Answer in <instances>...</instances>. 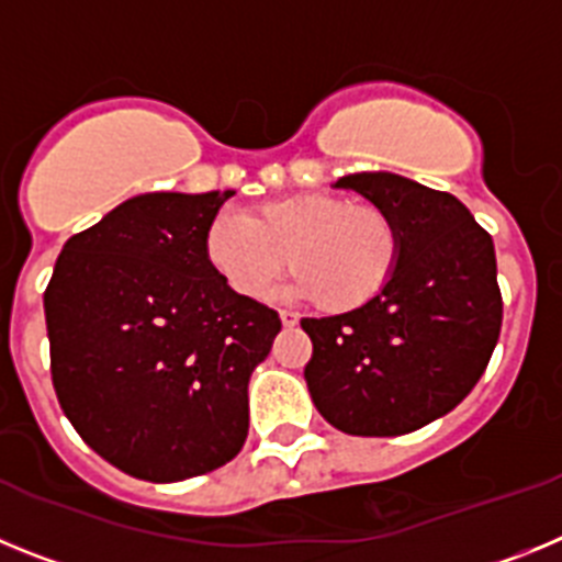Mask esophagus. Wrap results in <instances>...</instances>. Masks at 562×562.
<instances>
[{
  "label": "esophagus",
  "instance_id": "1",
  "mask_svg": "<svg viewBox=\"0 0 562 562\" xmlns=\"http://www.w3.org/2000/svg\"><path fill=\"white\" fill-rule=\"evenodd\" d=\"M278 317H281V324H284L286 329L297 326V321H301V315H297V312H290V310H281L278 312Z\"/></svg>",
  "mask_w": 562,
  "mask_h": 562
}]
</instances>
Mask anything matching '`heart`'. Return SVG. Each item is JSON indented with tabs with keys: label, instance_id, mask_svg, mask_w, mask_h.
Masks as SVG:
<instances>
[{
	"label": "heart",
	"instance_id": "1",
	"mask_svg": "<svg viewBox=\"0 0 562 562\" xmlns=\"http://www.w3.org/2000/svg\"><path fill=\"white\" fill-rule=\"evenodd\" d=\"M205 258L222 284L247 301L265 297L286 265L295 272L286 295L351 312L385 290L400 261V236L380 207L351 205L335 193H295L252 207L247 220L216 213L205 231Z\"/></svg>",
	"mask_w": 562,
	"mask_h": 562
}]
</instances>
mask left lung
<instances>
[{
  "label": "left lung",
  "mask_w": 562,
  "mask_h": 562,
  "mask_svg": "<svg viewBox=\"0 0 562 562\" xmlns=\"http://www.w3.org/2000/svg\"><path fill=\"white\" fill-rule=\"evenodd\" d=\"M380 207L400 236L385 290L360 310L304 317V380L329 425L351 436H402L473 391L501 331L493 236L453 193L391 171L340 177Z\"/></svg>",
  "instance_id": "8db88e82"
}]
</instances>
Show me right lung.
<instances>
[{"instance_id": "add662e5", "label": "right lung", "mask_w": 562, "mask_h": 562, "mask_svg": "<svg viewBox=\"0 0 562 562\" xmlns=\"http://www.w3.org/2000/svg\"><path fill=\"white\" fill-rule=\"evenodd\" d=\"M233 191L140 193L67 238L44 292L53 385L89 448L143 481L227 464L278 312L222 284L205 231Z\"/></svg>"}]
</instances>
